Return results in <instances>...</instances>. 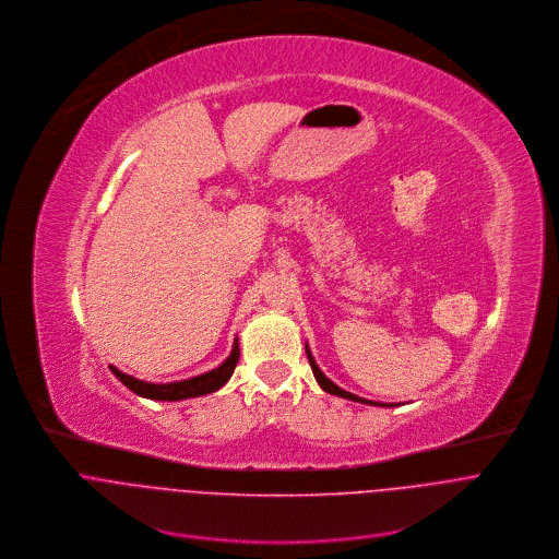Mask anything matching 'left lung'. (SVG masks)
Instances as JSON below:
<instances>
[{
	"label": "left lung",
	"instance_id": "1",
	"mask_svg": "<svg viewBox=\"0 0 559 559\" xmlns=\"http://www.w3.org/2000/svg\"><path fill=\"white\" fill-rule=\"evenodd\" d=\"M306 355H308V361H310V368H312V374H314V379H317V383H319V388L323 390V392H328V394H334V396H342V399H348V401H355V403H364V405H377V407H396V403H377V401H368V399H361V396H357V394H353V392H346L344 388H340L337 383H332L321 370H319V366H317V361H314V357H312V353H310V348H308V344H306ZM401 405V403H399Z\"/></svg>",
	"mask_w": 559,
	"mask_h": 559
}]
</instances>
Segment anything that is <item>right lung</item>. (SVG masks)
Wrapping results in <instances>:
<instances>
[{"label":"right lung","mask_w":559,"mask_h":559,"mask_svg":"<svg viewBox=\"0 0 559 559\" xmlns=\"http://www.w3.org/2000/svg\"><path fill=\"white\" fill-rule=\"evenodd\" d=\"M238 359H240V344H238V337L234 342V350L231 355L222 361L217 368L204 372V374H198V377H191V379H182V381H171V383H152V381H143V379H136L132 374H126L121 372L119 368L109 366V370L115 372V377L126 385L130 388L134 394L143 396V399H152V401H185V399H195V396H204V394H211L215 390H219L222 385H225L236 366H238Z\"/></svg>","instance_id":"add662e5"}]
</instances>
